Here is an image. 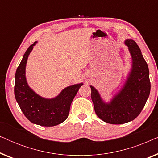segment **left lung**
<instances>
[{"instance_id":"1","label":"left lung","mask_w":158,"mask_h":158,"mask_svg":"<svg viewBox=\"0 0 158 158\" xmlns=\"http://www.w3.org/2000/svg\"><path fill=\"white\" fill-rule=\"evenodd\" d=\"M132 59V66L123 88L109 103L101 98L96 88L90 85L91 99L96 115L103 122L122 124L131 122L141 113L150 93L148 64L135 41L127 40Z\"/></svg>"}]
</instances>
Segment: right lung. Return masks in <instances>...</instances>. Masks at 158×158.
Returning <instances> with one entry per match:
<instances>
[{"label":"right lung","mask_w":158,"mask_h":158,"mask_svg":"<svg viewBox=\"0 0 158 158\" xmlns=\"http://www.w3.org/2000/svg\"><path fill=\"white\" fill-rule=\"evenodd\" d=\"M36 42L23 55L15 75V98L24 114L33 124L43 127H53L61 124L68 118L71 103L83 83L64 88L55 98L48 99L39 96L28 85L25 70L27 59Z\"/></svg>","instance_id":"obj_1"}]
</instances>
